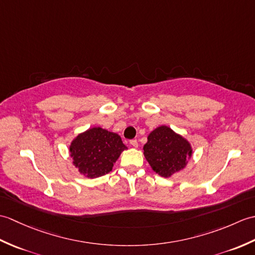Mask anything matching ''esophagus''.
I'll return each instance as SVG.
<instances>
[{"mask_svg":"<svg viewBox=\"0 0 255 255\" xmlns=\"http://www.w3.org/2000/svg\"><path fill=\"white\" fill-rule=\"evenodd\" d=\"M130 144H131V147H133V148H138V141H137L136 139L131 140V141H130Z\"/></svg>","mask_w":255,"mask_h":255,"instance_id":"34e87169","label":"esophagus"}]
</instances>
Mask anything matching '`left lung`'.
Returning <instances> with one entry per match:
<instances>
[{
  "instance_id": "left-lung-1",
  "label": "left lung",
  "mask_w": 255,
  "mask_h": 255,
  "mask_svg": "<svg viewBox=\"0 0 255 255\" xmlns=\"http://www.w3.org/2000/svg\"><path fill=\"white\" fill-rule=\"evenodd\" d=\"M147 139L143 145L144 158L151 169L162 177H170L185 169L192 159V144L169 126L156 127Z\"/></svg>"
}]
</instances>
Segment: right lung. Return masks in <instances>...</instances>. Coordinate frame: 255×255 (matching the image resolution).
<instances>
[{
	"instance_id": "obj_1",
	"label": "right lung",
	"mask_w": 255,
	"mask_h": 255,
	"mask_svg": "<svg viewBox=\"0 0 255 255\" xmlns=\"http://www.w3.org/2000/svg\"><path fill=\"white\" fill-rule=\"evenodd\" d=\"M127 149L118 133L101 127H92L79 133L69 145L72 164L86 178L110 173L123 151Z\"/></svg>"
}]
</instances>
